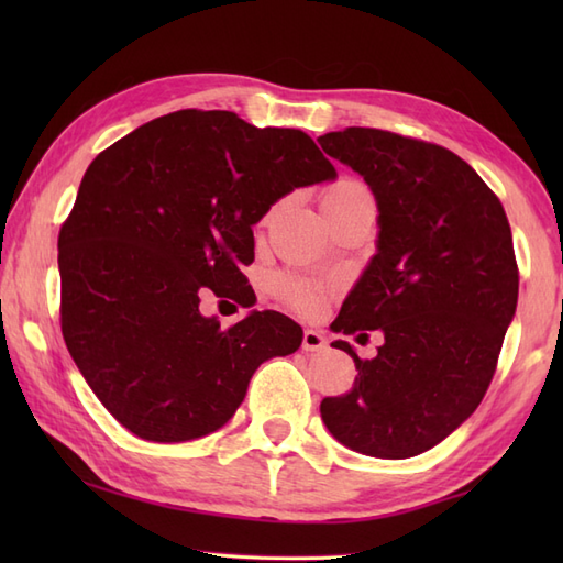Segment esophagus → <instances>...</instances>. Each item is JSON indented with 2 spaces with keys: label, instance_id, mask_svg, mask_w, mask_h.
I'll return each instance as SVG.
<instances>
[{
  "label": "esophagus",
  "instance_id": "1",
  "mask_svg": "<svg viewBox=\"0 0 563 563\" xmlns=\"http://www.w3.org/2000/svg\"><path fill=\"white\" fill-rule=\"evenodd\" d=\"M302 349H305L307 353L324 351V349H327L324 333L317 331V329H305V333H302Z\"/></svg>",
  "mask_w": 563,
  "mask_h": 563
}]
</instances>
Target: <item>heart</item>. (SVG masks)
Masks as SVG:
<instances>
[{"instance_id":"1","label":"heart","mask_w":563,"mask_h":563,"mask_svg":"<svg viewBox=\"0 0 563 563\" xmlns=\"http://www.w3.org/2000/svg\"><path fill=\"white\" fill-rule=\"evenodd\" d=\"M373 196L367 194V188L363 184L353 181V178H341L333 186L327 188L324 198H321V208L329 206H345V202H355V200H369ZM273 292L292 305L295 309H302V312H317L324 302L327 288L314 283H305L300 278H292V275H278L273 280Z\"/></svg>"}]
</instances>
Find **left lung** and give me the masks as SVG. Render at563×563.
Returning a JSON list of instances; mask_svg holds the SVG:
<instances>
[{
	"label": "left lung",
	"mask_w": 563,
	"mask_h": 563,
	"mask_svg": "<svg viewBox=\"0 0 563 563\" xmlns=\"http://www.w3.org/2000/svg\"><path fill=\"white\" fill-rule=\"evenodd\" d=\"M373 188L377 254L345 297L333 331H379L373 361L345 341L353 389L321 401L331 435L382 460L445 440L482 404L518 305V263L498 196L457 154L377 128L319 137Z\"/></svg>",
	"instance_id": "1"
}]
</instances>
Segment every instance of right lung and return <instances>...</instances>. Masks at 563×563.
I'll use <instances>...</instances> for the list:
<instances>
[{
	"label": "right lung",
	"mask_w": 563,
	"mask_h": 563,
	"mask_svg": "<svg viewBox=\"0 0 563 563\" xmlns=\"http://www.w3.org/2000/svg\"><path fill=\"white\" fill-rule=\"evenodd\" d=\"M333 176L302 130L196 109L154 118L89 164L57 236L59 327L118 423L152 442L214 433L263 361L300 349L290 317L266 309L222 329L200 300L254 305L239 271L254 261L251 227Z\"/></svg>",
	"instance_id": "right-lung-1"
}]
</instances>
